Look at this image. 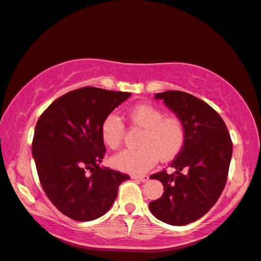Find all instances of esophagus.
Instances as JSON below:
<instances>
[{
    "label": "esophagus",
    "mask_w": 261,
    "mask_h": 261,
    "mask_svg": "<svg viewBox=\"0 0 261 261\" xmlns=\"http://www.w3.org/2000/svg\"><path fill=\"white\" fill-rule=\"evenodd\" d=\"M132 179L139 180V181H142V182H145V181L149 179V176L148 175H133V176H132Z\"/></svg>",
    "instance_id": "obj_1"
}]
</instances>
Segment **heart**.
<instances>
[{
  "label": "heart",
  "mask_w": 261,
  "mask_h": 261,
  "mask_svg": "<svg viewBox=\"0 0 261 261\" xmlns=\"http://www.w3.org/2000/svg\"><path fill=\"white\" fill-rule=\"evenodd\" d=\"M128 119L135 127L142 128L138 140L139 148L123 149L112 158V165L119 171L140 174L147 172L161 160L176 156L186 142V126L179 116H165L160 108L150 103L134 106L128 112ZM124 126L115 114L106 116L101 123V138L108 148L121 145Z\"/></svg>",
  "instance_id": "obj_1"
}]
</instances>
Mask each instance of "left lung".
I'll use <instances>...</instances> for the list:
<instances>
[{"label": "left lung", "mask_w": 261, "mask_h": 261, "mask_svg": "<svg viewBox=\"0 0 261 261\" xmlns=\"http://www.w3.org/2000/svg\"><path fill=\"white\" fill-rule=\"evenodd\" d=\"M155 99L182 120L186 142L173 160L175 173L150 175L164 185L161 198L149 202L159 220L173 226L191 224L203 217L218 201L227 181L232 140L227 127L205 101L180 90L155 94Z\"/></svg>", "instance_id": "left-lung-1"}]
</instances>
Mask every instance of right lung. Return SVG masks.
I'll return each mask as SVG.
<instances>
[{
  "mask_svg": "<svg viewBox=\"0 0 261 261\" xmlns=\"http://www.w3.org/2000/svg\"><path fill=\"white\" fill-rule=\"evenodd\" d=\"M132 95L84 87L56 99L37 120L32 153L44 193L68 218L90 221L111 208L129 175L101 167V123Z\"/></svg>",
  "mask_w": 261,
  "mask_h": 261,
  "instance_id": "obj_1",
  "label": "right lung"
}]
</instances>
